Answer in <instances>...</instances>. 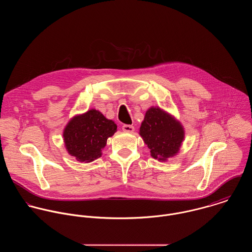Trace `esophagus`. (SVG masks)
<instances>
[{"mask_svg":"<svg viewBox=\"0 0 252 252\" xmlns=\"http://www.w3.org/2000/svg\"><path fill=\"white\" fill-rule=\"evenodd\" d=\"M122 130L124 131V132H128V133H132V132H134V130H135V128H134V126H132V125H128V124H124L123 126H122Z\"/></svg>","mask_w":252,"mask_h":252,"instance_id":"esophagus-1","label":"esophagus"}]
</instances>
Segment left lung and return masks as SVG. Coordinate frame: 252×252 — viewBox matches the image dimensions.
<instances>
[{"label":"left lung","mask_w":252,"mask_h":252,"mask_svg":"<svg viewBox=\"0 0 252 252\" xmlns=\"http://www.w3.org/2000/svg\"><path fill=\"white\" fill-rule=\"evenodd\" d=\"M140 135L150 149L151 156L166 161L179 152L184 131L171 115L159 108H150L145 113Z\"/></svg>","instance_id":"obj_1"}]
</instances>
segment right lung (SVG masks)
I'll list each match as a JSON object with an SVG mask.
<instances>
[{
    "instance_id": "right-lung-1",
    "label": "right lung",
    "mask_w": 252,
    "mask_h": 252,
    "mask_svg": "<svg viewBox=\"0 0 252 252\" xmlns=\"http://www.w3.org/2000/svg\"><path fill=\"white\" fill-rule=\"evenodd\" d=\"M116 124L96 109L73 117L64 130L68 152L79 162H91L101 157L107 140L116 132Z\"/></svg>"
}]
</instances>
